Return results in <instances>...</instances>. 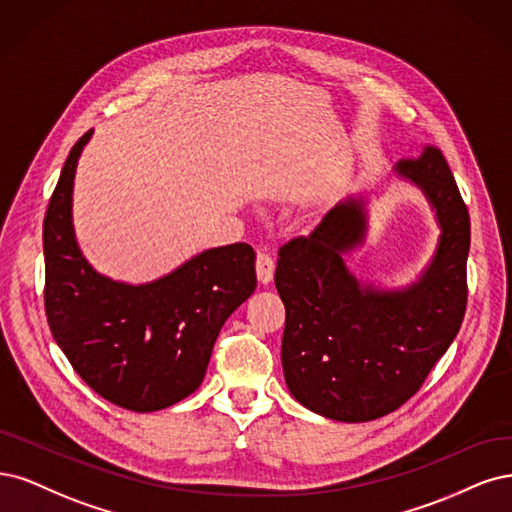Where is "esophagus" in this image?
I'll return each mask as SVG.
<instances>
[{
    "label": "esophagus",
    "mask_w": 512,
    "mask_h": 512,
    "mask_svg": "<svg viewBox=\"0 0 512 512\" xmlns=\"http://www.w3.org/2000/svg\"><path fill=\"white\" fill-rule=\"evenodd\" d=\"M255 268H257L259 283H263V285L272 283V278H274V259H272L268 253H259V255H257Z\"/></svg>",
    "instance_id": "esophagus-1"
}]
</instances>
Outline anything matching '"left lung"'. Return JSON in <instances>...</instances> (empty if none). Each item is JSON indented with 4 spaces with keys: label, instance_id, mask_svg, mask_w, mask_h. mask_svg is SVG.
Listing matches in <instances>:
<instances>
[{
    "label": "left lung",
    "instance_id": "8db88e82",
    "mask_svg": "<svg viewBox=\"0 0 512 512\" xmlns=\"http://www.w3.org/2000/svg\"><path fill=\"white\" fill-rule=\"evenodd\" d=\"M395 172L425 193L440 225L436 253L417 283L376 289L344 266V253L366 238L364 197L334 206L308 236L278 251L285 381L295 400L334 421H372L400 408L464 321L470 214L449 163L440 148L425 146Z\"/></svg>",
    "mask_w": 512,
    "mask_h": 512
}]
</instances>
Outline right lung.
Here are the masks:
<instances>
[{"mask_svg":"<svg viewBox=\"0 0 512 512\" xmlns=\"http://www.w3.org/2000/svg\"><path fill=\"white\" fill-rule=\"evenodd\" d=\"M91 134L72 146L44 217L46 319L95 393L153 412L202 385L223 323L257 287L255 251L244 242L208 249L146 285L97 274L72 225L76 163Z\"/></svg>","mask_w":512,"mask_h":512,"instance_id":"right-lung-1","label":"right lung"}]
</instances>
